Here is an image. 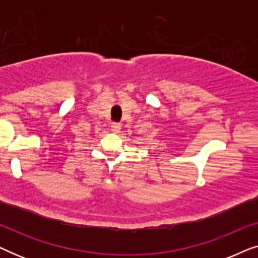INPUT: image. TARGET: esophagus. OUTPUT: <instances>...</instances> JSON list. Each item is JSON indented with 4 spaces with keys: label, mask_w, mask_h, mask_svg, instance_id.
<instances>
[{
    "label": "esophagus",
    "mask_w": 258,
    "mask_h": 258,
    "mask_svg": "<svg viewBox=\"0 0 258 258\" xmlns=\"http://www.w3.org/2000/svg\"><path fill=\"white\" fill-rule=\"evenodd\" d=\"M121 126H122L121 123H112V124H111V132L115 133V134L119 133V130H121Z\"/></svg>",
    "instance_id": "esophagus-1"
}]
</instances>
